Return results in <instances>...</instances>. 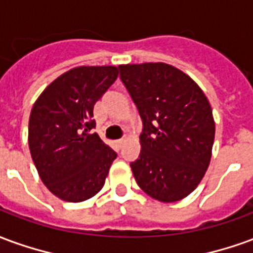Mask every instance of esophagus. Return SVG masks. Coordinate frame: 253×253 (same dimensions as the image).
Masks as SVG:
<instances>
[{"mask_svg": "<svg viewBox=\"0 0 253 253\" xmlns=\"http://www.w3.org/2000/svg\"><path fill=\"white\" fill-rule=\"evenodd\" d=\"M125 143V138H121V139H118L116 141V145H118V148H122V145Z\"/></svg>", "mask_w": 253, "mask_h": 253, "instance_id": "obj_1", "label": "esophagus"}]
</instances>
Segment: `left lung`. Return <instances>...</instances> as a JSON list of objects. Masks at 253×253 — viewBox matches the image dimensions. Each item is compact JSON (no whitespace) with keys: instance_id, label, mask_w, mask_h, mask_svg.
Here are the masks:
<instances>
[{"instance_id":"8db88e82","label":"left lung","mask_w":253,"mask_h":253,"mask_svg":"<svg viewBox=\"0 0 253 253\" xmlns=\"http://www.w3.org/2000/svg\"><path fill=\"white\" fill-rule=\"evenodd\" d=\"M142 119L141 153L130 163L141 190L160 202L180 201L205 176L215 134L211 107L187 74L167 63L119 66Z\"/></svg>"}]
</instances>
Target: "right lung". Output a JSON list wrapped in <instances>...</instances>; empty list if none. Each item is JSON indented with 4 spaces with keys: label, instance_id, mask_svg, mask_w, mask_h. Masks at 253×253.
<instances>
[{
    "label": "right lung",
    "instance_id": "1",
    "mask_svg": "<svg viewBox=\"0 0 253 253\" xmlns=\"http://www.w3.org/2000/svg\"><path fill=\"white\" fill-rule=\"evenodd\" d=\"M116 77L115 66L76 67L52 81L32 107L31 156L42 181L63 201L96 195L118 156L93 131L94 104Z\"/></svg>",
    "mask_w": 253,
    "mask_h": 253
}]
</instances>
